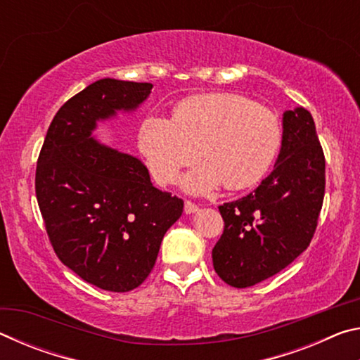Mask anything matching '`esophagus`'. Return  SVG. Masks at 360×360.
Instances as JSON below:
<instances>
[{
	"mask_svg": "<svg viewBox=\"0 0 360 360\" xmlns=\"http://www.w3.org/2000/svg\"><path fill=\"white\" fill-rule=\"evenodd\" d=\"M184 211H186V214H193V212L198 211V206L195 205V203H192V202H188V200H186Z\"/></svg>",
	"mask_w": 360,
	"mask_h": 360,
	"instance_id": "obj_1",
	"label": "esophagus"
}]
</instances>
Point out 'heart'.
<instances>
[{"label": "heart", "mask_w": 360, "mask_h": 360, "mask_svg": "<svg viewBox=\"0 0 360 360\" xmlns=\"http://www.w3.org/2000/svg\"><path fill=\"white\" fill-rule=\"evenodd\" d=\"M139 148L158 184H172L179 169L206 158L182 179L192 193H208L225 182L231 191L257 184L281 144L276 115L233 94H203L181 101L174 119L148 115Z\"/></svg>", "instance_id": "1"}]
</instances>
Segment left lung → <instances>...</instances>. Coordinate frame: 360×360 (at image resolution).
Segmentation results:
<instances>
[{
  "label": "left lung",
  "instance_id": "1",
  "mask_svg": "<svg viewBox=\"0 0 360 360\" xmlns=\"http://www.w3.org/2000/svg\"><path fill=\"white\" fill-rule=\"evenodd\" d=\"M326 188L324 152L313 115L283 114L273 172L246 197L219 206L224 233L212 249L214 270L231 288H251L292 264L311 241Z\"/></svg>",
  "mask_w": 360,
  "mask_h": 360
}]
</instances>
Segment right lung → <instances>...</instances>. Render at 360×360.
<instances>
[{
	"mask_svg": "<svg viewBox=\"0 0 360 360\" xmlns=\"http://www.w3.org/2000/svg\"><path fill=\"white\" fill-rule=\"evenodd\" d=\"M152 84L100 79L58 109L36 167V198L53 251L84 281L111 292L138 288L184 202L152 186L139 158L92 133L131 114Z\"/></svg>",
	"mask_w": 360,
	"mask_h": 360,
	"instance_id": "obj_1",
	"label": "right lung"
}]
</instances>
